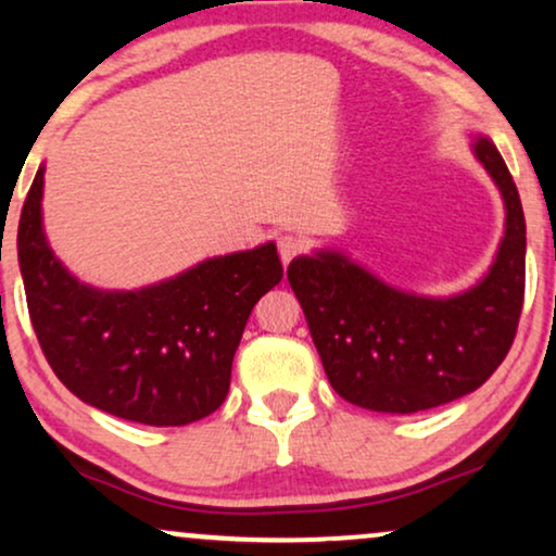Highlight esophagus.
Wrapping results in <instances>:
<instances>
[{
    "label": "esophagus",
    "instance_id": "1",
    "mask_svg": "<svg viewBox=\"0 0 556 556\" xmlns=\"http://www.w3.org/2000/svg\"><path fill=\"white\" fill-rule=\"evenodd\" d=\"M277 249H279V258H282V264L287 266L294 256H300L302 251H305V241H302L300 236L282 233L277 238Z\"/></svg>",
    "mask_w": 556,
    "mask_h": 556
}]
</instances>
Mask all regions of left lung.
<instances>
[{
  "label": "left lung",
  "mask_w": 556,
  "mask_h": 556,
  "mask_svg": "<svg viewBox=\"0 0 556 556\" xmlns=\"http://www.w3.org/2000/svg\"><path fill=\"white\" fill-rule=\"evenodd\" d=\"M475 156L501 187L505 236L469 292L418 298L328 251L287 269L330 388L349 403L377 413L439 407L488 382L510 351L526 290L523 207L493 140H477Z\"/></svg>",
  "instance_id": "obj_1"
}]
</instances>
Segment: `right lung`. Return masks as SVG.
Listing matches in <instances>:
<instances>
[{
  "label": "right lung",
  "mask_w": 556,
  "mask_h": 556,
  "mask_svg": "<svg viewBox=\"0 0 556 556\" xmlns=\"http://www.w3.org/2000/svg\"><path fill=\"white\" fill-rule=\"evenodd\" d=\"M43 166L17 226L30 320L55 377L84 403L146 426H187L215 413L245 320L282 282L277 245L207 258L136 292H102L63 269L48 249Z\"/></svg>",
  "instance_id": "obj_1"
}]
</instances>
